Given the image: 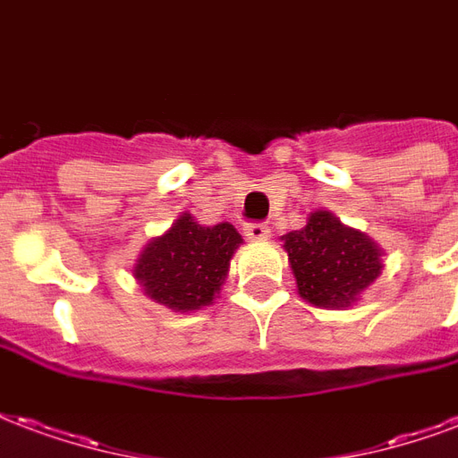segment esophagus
<instances>
[{
  "label": "esophagus",
  "instance_id": "esophagus-1",
  "mask_svg": "<svg viewBox=\"0 0 458 458\" xmlns=\"http://www.w3.org/2000/svg\"><path fill=\"white\" fill-rule=\"evenodd\" d=\"M245 233H247V238H252V240H267L269 238V225L267 223H247L245 225Z\"/></svg>",
  "mask_w": 458,
  "mask_h": 458
}]
</instances>
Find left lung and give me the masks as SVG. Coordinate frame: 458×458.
I'll return each mask as SVG.
<instances>
[{
  "mask_svg": "<svg viewBox=\"0 0 458 458\" xmlns=\"http://www.w3.org/2000/svg\"><path fill=\"white\" fill-rule=\"evenodd\" d=\"M298 293L313 306L344 308L381 274V250L333 213H310L306 228L284 235Z\"/></svg>",
  "mask_w": 458,
  "mask_h": 458,
  "instance_id": "8db88e82",
  "label": "left lung"
}]
</instances>
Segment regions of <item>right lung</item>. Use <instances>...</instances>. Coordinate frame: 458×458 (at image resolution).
I'll return each mask as SVG.
<instances>
[{
  "mask_svg": "<svg viewBox=\"0 0 458 458\" xmlns=\"http://www.w3.org/2000/svg\"><path fill=\"white\" fill-rule=\"evenodd\" d=\"M240 242L242 238L230 223L203 228L191 213H184L145 247L133 274L152 301L182 313L199 310L211 306Z\"/></svg>",
  "mask_w": 458,
  "mask_h": 458,
  "instance_id": "add662e5",
  "label": "right lung"
}]
</instances>
